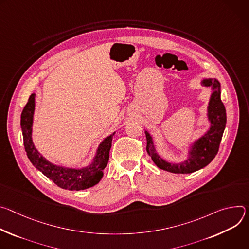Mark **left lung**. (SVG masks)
Segmentation results:
<instances>
[{
	"label": "left lung",
	"mask_w": 249,
	"mask_h": 249,
	"mask_svg": "<svg viewBox=\"0 0 249 249\" xmlns=\"http://www.w3.org/2000/svg\"><path fill=\"white\" fill-rule=\"evenodd\" d=\"M201 84L206 87H212L213 90L208 105L207 114L211 126L204 135L195 141L194 143H192L190 150L188 151V159L180 163H170L164 160L159 156L155 149L152 136L147 130H145L147 141L146 151L149 156H151V159L156 164V166L162 170L178 174L195 172L211 163L218 151L219 143L222 142L227 124L226 107L220 100V84L216 79L213 78L204 79Z\"/></svg>",
	"instance_id": "obj_1"
}]
</instances>
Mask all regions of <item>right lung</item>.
<instances>
[{"mask_svg": "<svg viewBox=\"0 0 249 249\" xmlns=\"http://www.w3.org/2000/svg\"><path fill=\"white\" fill-rule=\"evenodd\" d=\"M36 106V94H32L20 116V127L23 136V145L26 155L34 166L43 175L53 181L58 187L70 191L88 189L98 184L103 175V170L108 162L109 149L115 132L107 136L100 143L92 162L83 168H69L55 165L44 158L36 148L33 139V123Z\"/></svg>", "mask_w": 249, "mask_h": 249, "instance_id": "add662e5", "label": "right lung"}]
</instances>
